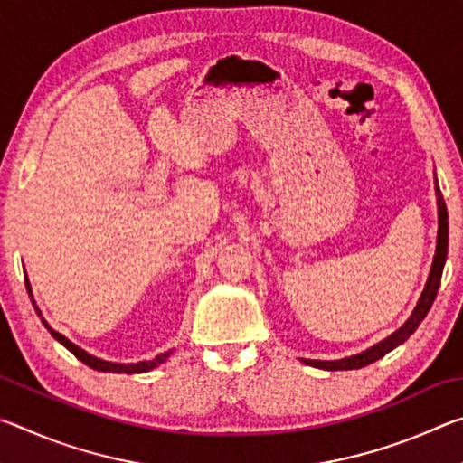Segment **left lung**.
I'll use <instances>...</instances> for the list:
<instances>
[{
	"instance_id": "obj_1",
	"label": "left lung",
	"mask_w": 463,
	"mask_h": 463,
	"mask_svg": "<svg viewBox=\"0 0 463 463\" xmlns=\"http://www.w3.org/2000/svg\"><path fill=\"white\" fill-rule=\"evenodd\" d=\"M437 190V203H439V234H437V250H435V260H433V268H430L427 286L422 289L420 300L417 304V308L411 315V318L398 328L394 335H390L388 339H383L382 343L373 345L372 349L364 351V354L347 357V359H339V362H315V359H302L304 364L320 367V370H359V367H365L373 364L375 359L383 357L390 354L392 349H396L398 345H402L409 336L417 331V326L422 323V318L427 317V312L433 307L435 298H437V289L439 284H441V273H443V265H445V257H448V242H449V224H448V208H445L443 202V194L439 190V185H435Z\"/></svg>"
}]
</instances>
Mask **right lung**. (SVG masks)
<instances>
[{"instance_id": "add662e5", "label": "right lung", "mask_w": 463, "mask_h": 463, "mask_svg": "<svg viewBox=\"0 0 463 463\" xmlns=\"http://www.w3.org/2000/svg\"><path fill=\"white\" fill-rule=\"evenodd\" d=\"M26 288H28V292H30V284L26 281ZM36 312L38 315H41V310L36 308ZM44 323V326L49 328L51 331V335L54 336V339H57L61 345H65V347L71 351V354L80 359V362H83L85 365H90L91 370H98V372H112V373H143V372H148V370H153V367H156L159 364H163L165 362V359L171 355V351H167V354H161V355H156L155 359H151V362H138V364H128V365H122V364H112V362H104V359H98V357H93V355H90V354H85L83 349H80L77 347V345H73L71 341L69 339H65V336H62L61 333H57V331H52V328L46 325V320H43Z\"/></svg>"}]
</instances>
